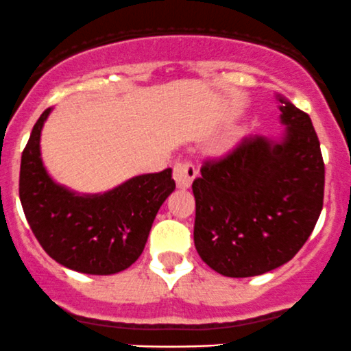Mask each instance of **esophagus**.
Returning <instances> with one entry per match:
<instances>
[{"instance_id":"34e87169","label":"esophagus","mask_w":351,"mask_h":351,"mask_svg":"<svg viewBox=\"0 0 351 351\" xmlns=\"http://www.w3.org/2000/svg\"><path fill=\"white\" fill-rule=\"evenodd\" d=\"M195 176L197 171L191 162H177L174 165V180L179 189H184V191H186V189L191 187Z\"/></svg>"}]
</instances>
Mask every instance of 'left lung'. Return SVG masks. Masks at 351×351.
<instances>
[{"label": "left lung", "mask_w": 351, "mask_h": 351, "mask_svg": "<svg viewBox=\"0 0 351 351\" xmlns=\"http://www.w3.org/2000/svg\"><path fill=\"white\" fill-rule=\"evenodd\" d=\"M277 99L282 139L245 137L222 159L206 160L192 184L195 249L226 277H255L292 261L324 207L325 164L312 119Z\"/></svg>", "instance_id": "left-lung-1"}]
</instances>
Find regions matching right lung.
<instances>
[{
	"mask_svg": "<svg viewBox=\"0 0 351 351\" xmlns=\"http://www.w3.org/2000/svg\"><path fill=\"white\" fill-rule=\"evenodd\" d=\"M41 114L21 156L19 199L46 254L71 270L112 275L143 254L149 232L176 182L172 169L136 176L104 194H76L51 179L41 159Z\"/></svg>",
	"mask_w": 351,
	"mask_h": 351,
	"instance_id": "1",
	"label": "right lung"
}]
</instances>
